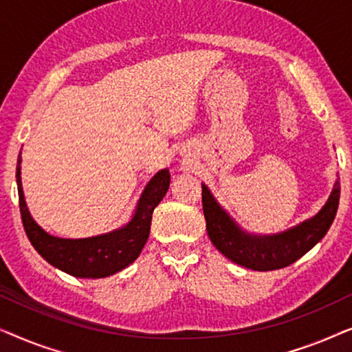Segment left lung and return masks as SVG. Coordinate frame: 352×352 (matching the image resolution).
<instances>
[{"mask_svg":"<svg viewBox=\"0 0 352 352\" xmlns=\"http://www.w3.org/2000/svg\"><path fill=\"white\" fill-rule=\"evenodd\" d=\"M201 204L208 237L226 258L253 271H276L298 261L324 239L338 210L340 181H335L329 200L319 213L295 228L271 235H258L245 230L218 204L205 184H201Z\"/></svg>","mask_w":352,"mask_h":352,"instance_id":"8db88e82","label":"left lung"}]
</instances>
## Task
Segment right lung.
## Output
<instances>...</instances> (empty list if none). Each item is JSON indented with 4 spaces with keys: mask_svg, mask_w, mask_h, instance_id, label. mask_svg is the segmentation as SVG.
Returning a JSON list of instances; mask_svg holds the SVG:
<instances>
[{
    "mask_svg": "<svg viewBox=\"0 0 352 352\" xmlns=\"http://www.w3.org/2000/svg\"><path fill=\"white\" fill-rule=\"evenodd\" d=\"M21 163L22 158L19 155L16 177L23 228L33 248L51 266L74 277L104 278L123 271L124 267L136 261L148 239L153 210L163 200L170 187L168 168L160 170L151 177L139 197L131 219L122 228L110 230L107 234L94 235V237L62 239L47 234L32 218L22 189Z\"/></svg>",
    "mask_w": 352,
    "mask_h": 352,
    "instance_id": "right-lung-1",
    "label": "right lung"
}]
</instances>
